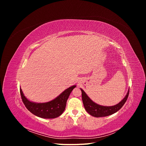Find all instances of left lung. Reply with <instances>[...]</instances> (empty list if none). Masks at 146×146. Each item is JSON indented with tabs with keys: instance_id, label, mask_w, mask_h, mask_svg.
Listing matches in <instances>:
<instances>
[{
	"instance_id": "left-lung-1",
	"label": "left lung",
	"mask_w": 146,
	"mask_h": 146,
	"mask_svg": "<svg viewBox=\"0 0 146 146\" xmlns=\"http://www.w3.org/2000/svg\"><path fill=\"white\" fill-rule=\"evenodd\" d=\"M80 90L82 91L83 104L86 111L89 113L90 115L96 117L108 116L119 111V110L123 107V105L125 104L129 94V90L125 98H123L119 104L114 106L106 107V106H102L94 102L87 96L85 91L82 89Z\"/></svg>"
}]
</instances>
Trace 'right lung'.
Listing matches in <instances>:
<instances>
[{
  "instance_id": "obj_1",
  "label": "right lung",
  "mask_w": 146,
  "mask_h": 146,
  "mask_svg": "<svg viewBox=\"0 0 146 146\" xmlns=\"http://www.w3.org/2000/svg\"><path fill=\"white\" fill-rule=\"evenodd\" d=\"M76 87V85H74L68 88L55 99L46 103L30 102L24 96L21 88L20 93L25 107L34 115L41 118L53 119L60 116L63 113L70 92Z\"/></svg>"
}]
</instances>
